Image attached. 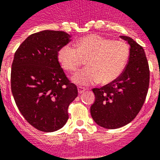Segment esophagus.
I'll use <instances>...</instances> for the list:
<instances>
[{"mask_svg": "<svg viewBox=\"0 0 160 160\" xmlns=\"http://www.w3.org/2000/svg\"><path fill=\"white\" fill-rule=\"evenodd\" d=\"M78 92L79 93H82V92H84V91L86 90L85 88H84V87H82V86H78Z\"/></svg>", "mask_w": 160, "mask_h": 160, "instance_id": "obj_1", "label": "esophagus"}]
</instances>
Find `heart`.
I'll use <instances>...</instances> for the list:
<instances>
[{"label":"heart","instance_id":"obj_1","mask_svg":"<svg viewBox=\"0 0 160 160\" xmlns=\"http://www.w3.org/2000/svg\"><path fill=\"white\" fill-rule=\"evenodd\" d=\"M76 48L63 46L58 51V60L65 71L73 72L85 59L86 68L72 77L78 85L99 82L106 84L118 78L124 71L130 55L126 42L111 40L97 34H89L76 42Z\"/></svg>","mask_w":160,"mask_h":160}]
</instances>
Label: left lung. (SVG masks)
<instances>
[{
	"mask_svg": "<svg viewBox=\"0 0 160 160\" xmlns=\"http://www.w3.org/2000/svg\"><path fill=\"white\" fill-rule=\"evenodd\" d=\"M130 48L128 63L114 81L92 88L96 100L92 105V118L106 129L120 128L135 118L146 100L150 82L149 65L143 48L127 36Z\"/></svg>",
	"mask_w": 160,
	"mask_h": 160,
	"instance_id": "left-lung-1",
	"label": "left lung"
}]
</instances>
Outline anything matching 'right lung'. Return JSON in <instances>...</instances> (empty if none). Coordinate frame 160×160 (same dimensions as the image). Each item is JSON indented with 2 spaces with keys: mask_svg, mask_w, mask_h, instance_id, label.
Listing matches in <instances>:
<instances>
[{
  "mask_svg": "<svg viewBox=\"0 0 160 160\" xmlns=\"http://www.w3.org/2000/svg\"><path fill=\"white\" fill-rule=\"evenodd\" d=\"M70 38L64 31L42 30L29 36L14 54L11 91L22 116L40 131L62 128L69 105L78 96L57 56Z\"/></svg>",
  "mask_w": 160,
  "mask_h": 160,
  "instance_id": "1",
  "label": "right lung"
}]
</instances>
